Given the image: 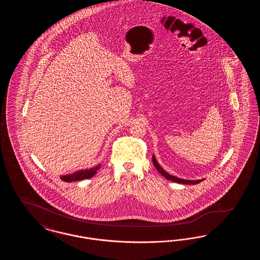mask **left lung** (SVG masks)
Instances as JSON below:
<instances>
[{
	"mask_svg": "<svg viewBox=\"0 0 260 260\" xmlns=\"http://www.w3.org/2000/svg\"><path fill=\"white\" fill-rule=\"evenodd\" d=\"M152 161H153V164H154L155 168L157 169V171L161 173L162 176H165L167 179H169V180H171V181H174V182H176V183H181V184H191V185H193V184L200 183L201 181L204 180V179H199V180H186V179H182V178H178V177H176V176H173V175H171L170 173H167V172L161 168V166L158 164V161L156 160V158H155L154 155H153V157H152Z\"/></svg>",
	"mask_w": 260,
	"mask_h": 260,
	"instance_id": "obj_1",
	"label": "left lung"
}]
</instances>
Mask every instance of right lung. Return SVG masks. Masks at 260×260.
Instances as JSON below:
<instances>
[{
  "instance_id": "add662e5",
  "label": "right lung",
  "mask_w": 260,
  "mask_h": 260,
  "mask_svg": "<svg viewBox=\"0 0 260 260\" xmlns=\"http://www.w3.org/2000/svg\"><path fill=\"white\" fill-rule=\"evenodd\" d=\"M100 168V165L94 167V168H91V169H88V170H81V171H78L74 173H71V174H66V175H61L60 178L63 181L65 182H72V181H79V180H83V179H87V178H90L92 177L98 170H99Z\"/></svg>"
}]
</instances>
